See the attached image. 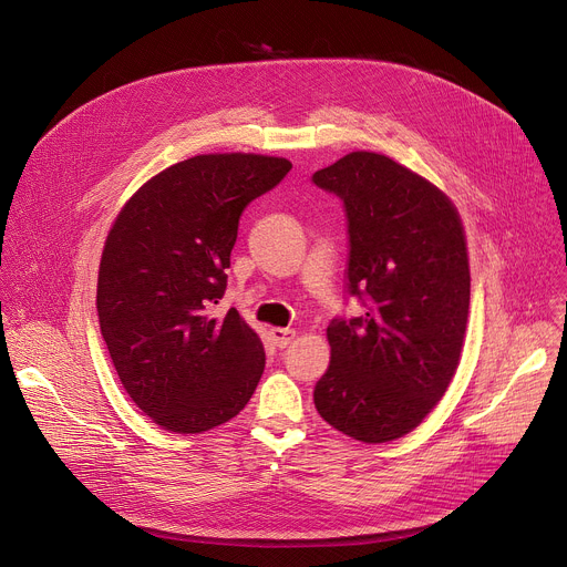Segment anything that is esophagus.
<instances>
[{"mask_svg":"<svg viewBox=\"0 0 567 567\" xmlns=\"http://www.w3.org/2000/svg\"><path fill=\"white\" fill-rule=\"evenodd\" d=\"M269 337H271V343L276 346V348H287L291 341H293V337H296V332L293 330H289V328H274L271 332H269Z\"/></svg>","mask_w":567,"mask_h":567,"instance_id":"obj_1","label":"esophagus"}]
</instances>
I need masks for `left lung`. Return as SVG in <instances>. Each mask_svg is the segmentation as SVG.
I'll list each match as a JSON object with an SVG mask.
<instances>
[{
	"mask_svg": "<svg viewBox=\"0 0 567 567\" xmlns=\"http://www.w3.org/2000/svg\"><path fill=\"white\" fill-rule=\"evenodd\" d=\"M311 184L343 202L346 291L365 307L328 326L316 411L354 440L390 442L433 411L460 363L471 296L462 221L446 195L383 154H346Z\"/></svg>",
	"mask_w": 567,
	"mask_h": 567,
	"instance_id": "left-lung-1",
	"label": "left lung"
}]
</instances>
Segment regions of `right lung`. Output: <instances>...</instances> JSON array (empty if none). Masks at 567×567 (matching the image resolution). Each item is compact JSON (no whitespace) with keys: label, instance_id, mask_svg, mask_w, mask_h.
<instances>
[{"label":"right lung","instance_id":"add662e5","mask_svg":"<svg viewBox=\"0 0 567 567\" xmlns=\"http://www.w3.org/2000/svg\"><path fill=\"white\" fill-rule=\"evenodd\" d=\"M291 171L262 154H199L118 213L99 271V322L118 379L161 429L202 433L247 406L265 348L224 298L239 217Z\"/></svg>","mask_w":567,"mask_h":567}]
</instances>
